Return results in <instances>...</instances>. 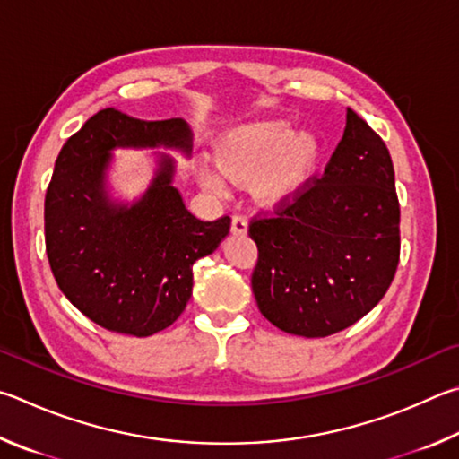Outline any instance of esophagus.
Here are the masks:
<instances>
[{
	"instance_id": "1",
	"label": "esophagus",
	"mask_w": 459,
	"mask_h": 459,
	"mask_svg": "<svg viewBox=\"0 0 459 459\" xmlns=\"http://www.w3.org/2000/svg\"><path fill=\"white\" fill-rule=\"evenodd\" d=\"M231 234L234 236L247 234V220L244 215H234V220H231Z\"/></svg>"
}]
</instances>
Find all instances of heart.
Here are the masks:
<instances>
[{
    "label": "heart",
    "instance_id": "heart-1",
    "mask_svg": "<svg viewBox=\"0 0 459 459\" xmlns=\"http://www.w3.org/2000/svg\"><path fill=\"white\" fill-rule=\"evenodd\" d=\"M323 157V144L310 131H294L282 118L255 120L221 133L212 144L215 171L234 185H250L262 207H280L308 187ZM209 189L221 183L212 173L201 175Z\"/></svg>",
    "mask_w": 459,
    "mask_h": 459
}]
</instances>
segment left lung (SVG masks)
Returning a JSON list of instances; mask_svg holds the SVG:
<instances>
[{"label": "left lung", "instance_id": "obj_1", "mask_svg": "<svg viewBox=\"0 0 459 459\" xmlns=\"http://www.w3.org/2000/svg\"><path fill=\"white\" fill-rule=\"evenodd\" d=\"M399 199L389 149L355 110L331 160L290 204L254 217L252 290L280 331L320 339L368 315L399 264Z\"/></svg>", "mask_w": 459, "mask_h": 459}]
</instances>
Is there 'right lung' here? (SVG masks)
Segmentation results:
<instances>
[{"label":"right lung","mask_w":459,"mask_h":459,"mask_svg":"<svg viewBox=\"0 0 459 459\" xmlns=\"http://www.w3.org/2000/svg\"><path fill=\"white\" fill-rule=\"evenodd\" d=\"M118 147L189 155L191 131L183 118L141 120L115 108L88 118L56 159L44 204L46 254L60 290L84 316L112 333L151 336L181 316L193 264L215 252L231 220L191 215L167 155L139 201H110L107 169Z\"/></svg>","instance_id":"obj_1"}]
</instances>
